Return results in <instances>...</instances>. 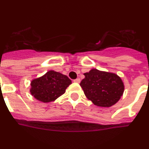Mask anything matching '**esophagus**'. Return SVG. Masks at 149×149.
<instances>
[{"mask_svg": "<svg viewBox=\"0 0 149 149\" xmlns=\"http://www.w3.org/2000/svg\"><path fill=\"white\" fill-rule=\"evenodd\" d=\"M73 82H77V83H79V82H80V79H79V78L76 79H74V80H73Z\"/></svg>", "mask_w": 149, "mask_h": 149, "instance_id": "1", "label": "esophagus"}]
</instances>
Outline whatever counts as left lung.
<instances>
[{"mask_svg":"<svg viewBox=\"0 0 149 149\" xmlns=\"http://www.w3.org/2000/svg\"><path fill=\"white\" fill-rule=\"evenodd\" d=\"M80 86L86 96L94 104L111 107L117 103L124 90L123 83L117 75L92 69L84 73Z\"/></svg>","mask_w":149,"mask_h":149,"instance_id":"8db88e82","label":"left lung"}]
</instances>
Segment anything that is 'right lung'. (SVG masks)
Masks as SVG:
<instances>
[{
  "label": "right lung",
  "mask_w": 149,
  "mask_h": 149,
  "mask_svg": "<svg viewBox=\"0 0 149 149\" xmlns=\"http://www.w3.org/2000/svg\"><path fill=\"white\" fill-rule=\"evenodd\" d=\"M72 83L67 76L50 70L43 77L31 82V94L40 102H53L64 94L66 88Z\"/></svg>",
  "instance_id": "obj_1"
}]
</instances>
